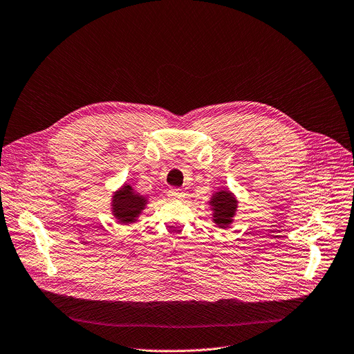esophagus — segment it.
<instances>
[{"label": "esophagus", "mask_w": 354, "mask_h": 354, "mask_svg": "<svg viewBox=\"0 0 354 354\" xmlns=\"http://www.w3.org/2000/svg\"><path fill=\"white\" fill-rule=\"evenodd\" d=\"M168 197L172 198V200H180L185 197V192L179 187H172L169 192H168Z\"/></svg>", "instance_id": "esophagus-1"}]
</instances>
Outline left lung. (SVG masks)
<instances>
[{"label": "left lung", "instance_id": "1", "mask_svg": "<svg viewBox=\"0 0 354 354\" xmlns=\"http://www.w3.org/2000/svg\"><path fill=\"white\" fill-rule=\"evenodd\" d=\"M210 203L214 210V221L220 228H227V225L232 221V216L235 214L236 200L228 190H221L213 196Z\"/></svg>", "mask_w": 354, "mask_h": 354}]
</instances>
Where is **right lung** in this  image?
<instances>
[{
  "instance_id": "1",
  "label": "right lung",
  "mask_w": 354,
  "mask_h": 354,
  "mask_svg": "<svg viewBox=\"0 0 354 354\" xmlns=\"http://www.w3.org/2000/svg\"><path fill=\"white\" fill-rule=\"evenodd\" d=\"M112 203L113 216L119 220V223L127 224L136 221V217L145 206V200L144 197L136 194L130 185H126L113 196Z\"/></svg>"
}]
</instances>
